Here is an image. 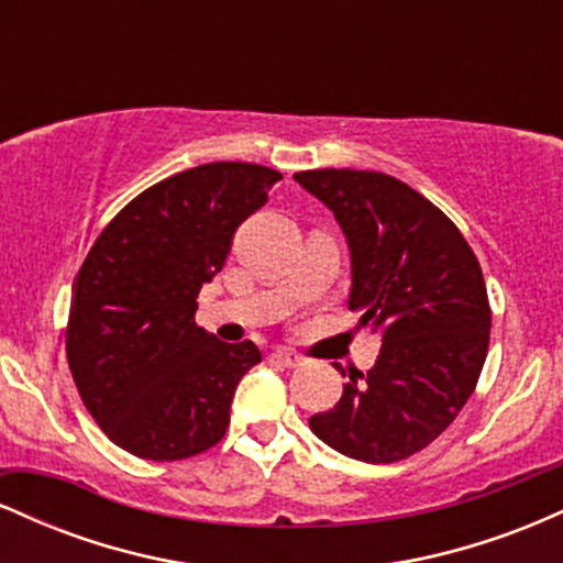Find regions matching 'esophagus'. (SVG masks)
I'll use <instances>...</instances> for the list:
<instances>
[{
    "label": "esophagus",
    "mask_w": 563,
    "mask_h": 563,
    "mask_svg": "<svg viewBox=\"0 0 563 563\" xmlns=\"http://www.w3.org/2000/svg\"><path fill=\"white\" fill-rule=\"evenodd\" d=\"M269 357H273V363L283 365V367H299V365H303L301 354L290 352V349H275V352L269 354Z\"/></svg>",
    "instance_id": "esophagus-1"
}]
</instances>
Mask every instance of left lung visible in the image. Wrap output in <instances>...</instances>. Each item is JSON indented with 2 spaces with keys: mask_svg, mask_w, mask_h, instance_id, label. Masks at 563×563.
<instances>
[{
  "mask_svg": "<svg viewBox=\"0 0 563 563\" xmlns=\"http://www.w3.org/2000/svg\"><path fill=\"white\" fill-rule=\"evenodd\" d=\"M294 179L333 211L352 262L349 309L363 314L357 328L380 335L376 365L349 376L309 429L354 461H402L455 421L479 380L493 322L482 267L461 230L389 174Z\"/></svg>",
  "mask_w": 563,
  "mask_h": 563,
  "instance_id": "1",
  "label": "left lung"
}]
</instances>
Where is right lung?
I'll use <instances>...</instances> for the list:
<instances>
[{
  "instance_id": "1",
  "label": "right lung",
  "mask_w": 563,
  "mask_h": 563,
  "mask_svg": "<svg viewBox=\"0 0 563 563\" xmlns=\"http://www.w3.org/2000/svg\"><path fill=\"white\" fill-rule=\"evenodd\" d=\"M283 174L217 161L147 187L100 232L70 290L66 333L76 386L113 444L145 461L214 448L238 380L262 352L196 325L235 230Z\"/></svg>"
}]
</instances>
